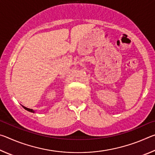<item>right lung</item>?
<instances>
[{"label": "right lung", "mask_w": 155, "mask_h": 155, "mask_svg": "<svg viewBox=\"0 0 155 155\" xmlns=\"http://www.w3.org/2000/svg\"><path fill=\"white\" fill-rule=\"evenodd\" d=\"M23 107H24V108H25L26 110H27V111H30V112H33V113H34V111H33V109H28V108H27V107H24V106H23Z\"/></svg>", "instance_id": "obj_1"}]
</instances>
